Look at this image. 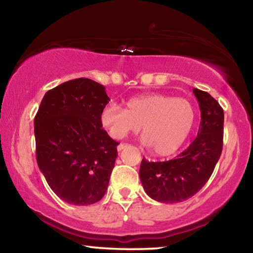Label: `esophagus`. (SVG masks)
Segmentation results:
<instances>
[{"instance_id":"obj_1","label":"esophagus","mask_w":253,"mask_h":253,"mask_svg":"<svg viewBox=\"0 0 253 253\" xmlns=\"http://www.w3.org/2000/svg\"><path fill=\"white\" fill-rule=\"evenodd\" d=\"M126 147H127V144H119L118 146H117V151L121 152V151H123L124 148H126Z\"/></svg>"}]
</instances>
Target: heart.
Segmentation results:
<instances>
[{
	"instance_id": "obj_1",
	"label": "heart",
	"mask_w": 253,
	"mask_h": 253,
	"mask_svg": "<svg viewBox=\"0 0 253 253\" xmlns=\"http://www.w3.org/2000/svg\"><path fill=\"white\" fill-rule=\"evenodd\" d=\"M195 122L193 105L184 98L147 93L126 101V109L108 105L100 123L115 139L137 132L142 127L144 143L157 156L172 155L190 136Z\"/></svg>"
}]
</instances>
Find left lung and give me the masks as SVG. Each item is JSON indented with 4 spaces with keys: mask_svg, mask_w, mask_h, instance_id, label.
Listing matches in <instances>:
<instances>
[{
    "mask_svg": "<svg viewBox=\"0 0 253 253\" xmlns=\"http://www.w3.org/2000/svg\"><path fill=\"white\" fill-rule=\"evenodd\" d=\"M201 110L198 136L176 158L140 163L139 177L146 194L161 203H178L190 199L209 181L223 146L224 114L207 91L193 89Z\"/></svg>",
    "mask_w": 253,
    "mask_h": 253,
    "instance_id": "8db88e82",
    "label": "left lung"
}]
</instances>
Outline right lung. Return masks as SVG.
Listing matches in <instances>:
<instances>
[{
  "instance_id": "right-lung-1",
  "label": "right lung",
  "mask_w": 253,
  "mask_h": 253,
  "mask_svg": "<svg viewBox=\"0 0 253 253\" xmlns=\"http://www.w3.org/2000/svg\"><path fill=\"white\" fill-rule=\"evenodd\" d=\"M105 87L88 78L51 89L34 118L37 162L46 183L65 202L89 205L108 187L117 145L102 129Z\"/></svg>"
}]
</instances>
